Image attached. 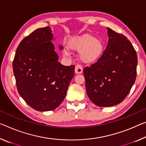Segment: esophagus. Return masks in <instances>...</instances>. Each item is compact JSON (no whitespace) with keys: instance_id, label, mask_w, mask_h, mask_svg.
<instances>
[{"instance_id":"34e87169","label":"esophagus","mask_w":146,"mask_h":146,"mask_svg":"<svg viewBox=\"0 0 146 146\" xmlns=\"http://www.w3.org/2000/svg\"><path fill=\"white\" fill-rule=\"evenodd\" d=\"M75 72L76 74H80L82 73V67L79 64H77V66H75Z\"/></svg>"}]
</instances>
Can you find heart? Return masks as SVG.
Masks as SVG:
<instances>
[{"label":"heart","mask_w":146,"mask_h":146,"mask_svg":"<svg viewBox=\"0 0 146 146\" xmlns=\"http://www.w3.org/2000/svg\"><path fill=\"white\" fill-rule=\"evenodd\" d=\"M68 47L71 50H79L78 57L86 64H92L98 61L105 50L103 41L89 34L72 38L68 43ZM66 53L68 54L67 52Z\"/></svg>","instance_id":"b5f03b06"}]
</instances>
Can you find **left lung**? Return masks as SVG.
<instances>
[{
	"instance_id": "left-lung-1",
	"label": "left lung",
	"mask_w": 146,
	"mask_h": 146,
	"mask_svg": "<svg viewBox=\"0 0 146 146\" xmlns=\"http://www.w3.org/2000/svg\"><path fill=\"white\" fill-rule=\"evenodd\" d=\"M107 30L109 39L103 55L83 69L88 96L101 107L117 105L124 100L135 82L138 63L130 41L110 28Z\"/></svg>"
}]
</instances>
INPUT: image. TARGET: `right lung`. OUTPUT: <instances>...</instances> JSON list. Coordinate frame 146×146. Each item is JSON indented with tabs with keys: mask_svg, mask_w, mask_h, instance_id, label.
<instances>
[{
	"mask_svg": "<svg viewBox=\"0 0 146 146\" xmlns=\"http://www.w3.org/2000/svg\"><path fill=\"white\" fill-rule=\"evenodd\" d=\"M50 29H36L25 37L13 61L18 92L28 105L40 112L54 110L60 105L75 75L74 65L65 66L58 61Z\"/></svg>",
	"mask_w": 146,
	"mask_h": 146,
	"instance_id": "right-lung-1",
	"label": "right lung"
}]
</instances>
